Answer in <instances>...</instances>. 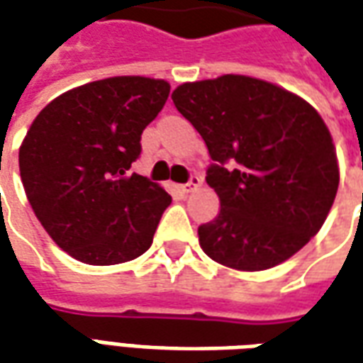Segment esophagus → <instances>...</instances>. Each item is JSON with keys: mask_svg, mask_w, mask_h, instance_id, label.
Segmentation results:
<instances>
[{"mask_svg": "<svg viewBox=\"0 0 363 363\" xmlns=\"http://www.w3.org/2000/svg\"><path fill=\"white\" fill-rule=\"evenodd\" d=\"M200 184H202V179H200L198 174H192V177H190V181L186 182V184H182L181 189L182 192H194Z\"/></svg>", "mask_w": 363, "mask_h": 363, "instance_id": "34e87169", "label": "esophagus"}]
</instances>
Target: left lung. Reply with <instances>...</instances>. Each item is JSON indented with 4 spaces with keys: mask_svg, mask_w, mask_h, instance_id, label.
Returning <instances> with one entry per match:
<instances>
[{
    "mask_svg": "<svg viewBox=\"0 0 363 363\" xmlns=\"http://www.w3.org/2000/svg\"><path fill=\"white\" fill-rule=\"evenodd\" d=\"M177 111L206 142V182L218 218L198 228L200 247L235 270H267L309 243L338 190L336 150L311 104L278 85L247 77L182 83Z\"/></svg>",
    "mask_w": 363,
    "mask_h": 363,
    "instance_id": "1",
    "label": "left lung"
}]
</instances>
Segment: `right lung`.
<instances>
[{"label": "right lung", "mask_w": 363, "mask_h": 363, "mask_svg": "<svg viewBox=\"0 0 363 363\" xmlns=\"http://www.w3.org/2000/svg\"><path fill=\"white\" fill-rule=\"evenodd\" d=\"M169 91L163 79L108 77L56 96L28 128L21 181L43 228L75 260L108 267L151 247L171 196L130 167Z\"/></svg>", "instance_id": "add662e5"}]
</instances>
